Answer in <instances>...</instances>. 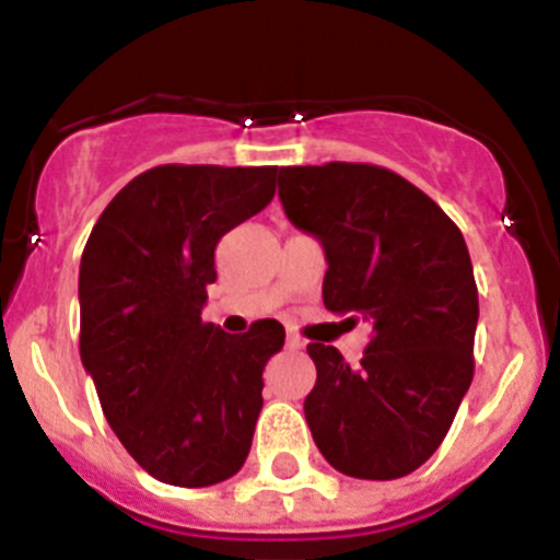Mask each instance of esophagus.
<instances>
[{
  "label": "esophagus",
  "instance_id": "1",
  "mask_svg": "<svg viewBox=\"0 0 560 560\" xmlns=\"http://www.w3.org/2000/svg\"><path fill=\"white\" fill-rule=\"evenodd\" d=\"M287 349H304V340L299 335H287Z\"/></svg>",
  "mask_w": 560,
  "mask_h": 560
}]
</instances>
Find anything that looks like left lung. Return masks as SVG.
<instances>
[{"mask_svg":"<svg viewBox=\"0 0 560 560\" xmlns=\"http://www.w3.org/2000/svg\"><path fill=\"white\" fill-rule=\"evenodd\" d=\"M279 197L327 253L324 307L372 327L358 366L335 347H307L315 445L340 474L400 479L440 448L474 381L468 245L434 199L383 165H287Z\"/></svg>","mask_w":560,"mask_h":560,"instance_id":"left-lung-1","label":"left lung"}]
</instances>
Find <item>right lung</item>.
Returning <instances> with one entry per match:
<instances>
[{
    "instance_id": "right-lung-1",
    "label": "right lung",
    "mask_w": 560,
    "mask_h": 560,
    "mask_svg": "<svg viewBox=\"0 0 560 560\" xmlns=\"http://www.w3.org/2000/svg\"><path fill=\"white\" fill-rule=\"evenodd\" d=\"M276 165H158L115 194L81 256V363L106 422L145 474L225 482L250 454L273 318L228 335L202 320L213 250L273 199Z\"/></svg>"
}]
</instances>
